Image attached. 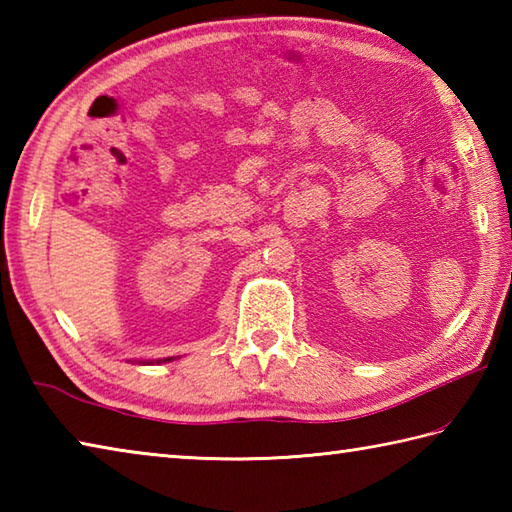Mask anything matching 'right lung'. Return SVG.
Returning a JSON list of instances; mask_svg holds the SVG:
<instances>
[{"instance_id":"obj_1","label":"right lung","mask_w":512,"mask_h":512,"mask_svg":"<svg viewBox=\"0 0 512 512\" xmlns=\"http://www.w3.org/2000/svg\"><path fill=\"white\" fill-rule=\"evenodd\" d=\"M175 357H166V359H157V364H162V362H173ZM146 364H155V362H146Z\"/></svg>"}]
</instances>
